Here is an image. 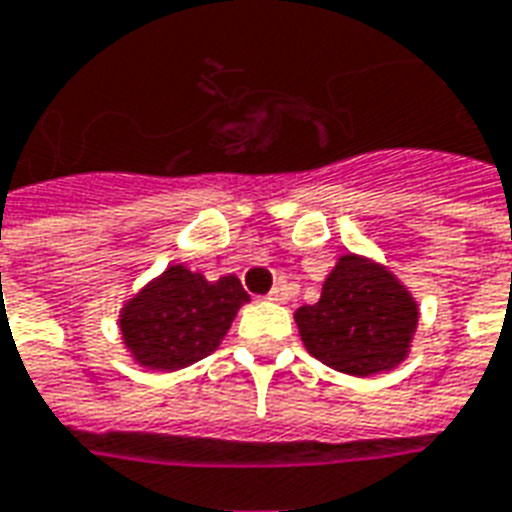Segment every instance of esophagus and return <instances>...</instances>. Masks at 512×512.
I'll list each match as a JSON object with an SVG mask.
<instances>
[{
    "instance_id": "34e87169",
    "label": "esophagus",
    "mask_w": 512,
    "mask_h": 512,
    "mask_svg": "<svg viewBox=\"0 0 512 512\" xmlns=\"http://www.w3.org/2000/svg\"><path fill=\"white\" fill-rule=\"evenodd\" d=\"M290 298V287L284 282L273 284V290L268 292V300H276V303H284V300Z\"/></svg>"
}]
</instances>
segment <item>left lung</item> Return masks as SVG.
<instances>
[{"mask_svg":"<svg viewBox=\"0 0 512 512\" xmlns=\"http://www.w3.org/2000/svg\"><path fill=\"white\" fill-rule=\"evenodd\" d=\"M295 322L319 362L349 376H373L405 360L419 311L386 268L343 255L322 284V298L298 308Z\"/></svg>","mask_w":512,"mask_h":512,"instance_id":"obj_1","label":"left lung"}]
</instances>
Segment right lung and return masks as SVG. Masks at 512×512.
I'll list each match as a JSON object with an SVG mask.
<instances>
[{"mask_svg": "<svg viewBox=\"0 0 512 512\" xmlns=\"http://www.w3.org/2000/svg\"><path fill=\"white\" fill-rule=\"evenodd\" d=\"M236 276L206 282L185 265H171L158 282L128 300L120 317L126 346L144 368L179 370L204 360L220 346L241 303H247Z\"/></svg>", "mask_w": 512, "mask_h": 512, "instance_id": "right-lung-1", "label": "right lung"}]
</instances>
